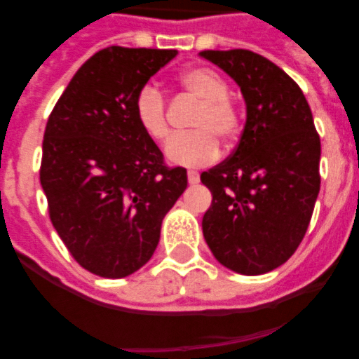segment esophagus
I'll list each match as a JSON object with an SVG mask.
<instances>
[{"mask_svg":"<svg viewBox=\"0 0 359 359\" xmlns=\"http://www.w3.org/2000/svg\"><path fill=\"white\" fill-rule=\"evenodd\" d=\"M188 182L190 184H197L199 182V173L197 171H188Z\"/></svg>","mask_w":359,"mask_h":359,"instance_id":"34e87169","label":"esophagus"}]
</instances>
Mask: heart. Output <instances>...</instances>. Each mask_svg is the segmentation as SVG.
Listing matches in <instances>:
<instances>
[{"instance_id": "b5f03b06", "label": "heart", "mask_w": 359, "mask_h": 359, "mask_svg": "<svg viewBox=\"0 0 359 359\" xmlns=\"http://www.w3.org/2000/svg\"><path fill=\"white\" fill-rule=\"evenodd\" d=\"M180 86L199 100L190 119L188 134L173 135L165 145V158L171 163L197 168L216 160L219 143H231L240 132V114L231 102L227 81L212 69L196 67L182 72ZM134 115L141 130L154 141H163L169 134L165 98L156 87L145 86L134 100Z\"/></svg>"}]
</instances>
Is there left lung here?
Listing matches in <instances>:
<instances>
[{"label": "left lung", "mask_w": 359, "mask_h": 359, "mask_svg": "<svg viewBox=\"0 0 359 359\" xmlns=\"http://www.w3.org/2000/svg\"><path fill=\"white\" fill-rule=\"evenodd\" d=\"M240 86L245 126L236 149L201 173L212 194L203 236L224 266L259 276L287 262L306 236L320 190V137L304 93L250 50H205Z\"/></svg>", "instance_id": "1"}]
</instances>
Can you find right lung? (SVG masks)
Listing matches in <instances>:
<instances>
[{"label":"right lung","instance_id":"right-lung-1","mask_svg":"<svg viewBox=\"0 0 359 359\" xmlns=\"http://www.w3.org/2000/svg\"><path fill=\"white\" fill-rule=\"evenodd\" d=\"M177 50L109 46L81 65L48 117L41 184L76 262L100 278L140 270L188 186L134 115L140 89Z\"/></svg>","mask_w":359,"mask_h":359}]
</instances>
